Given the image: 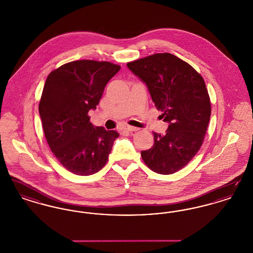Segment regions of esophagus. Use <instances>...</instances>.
I'll list each match as a JSON object with an SVG mask.
<instances>
[{
    "label": "esophagus",
    "mask_w": 253,
    "mask_h": 253,
    "mask_svg": "<svg viewBox=\"0 0 253 253\" xmlns=\"http://www.w3.org/2000/svg\"><path fill=\"white\" fill-rule=\"evenodd\" d=\"M123 130L126 131V132H135V131H137L138 129L135 128V127H132V126H125V127L123 128Z\"/></svg>",
    "instance_id": "obj_1"
}]
</instances>
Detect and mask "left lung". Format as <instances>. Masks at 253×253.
Wrapping results in <instances>:
<instances>
[{
	"mask_svg": "<svg viewBox=\"0 0 253 253\" xmlns=\"http://www.w3.org/2000/svg\"><path fill=\"white\" fill-rule=\"evenodd\" d=\"M146 84L160 116L169 123L163 135L153 132L155 143L141 151L145 164L160 174L185 167L203 144L211 118V100L202 76L186 61L158 53L127 63Z\"/></svg>",
	"mask_w": 253,
	"mask_h": 253,
	"instance_id": "8db88e82",
	"label": "left lung"
}]
</instances>
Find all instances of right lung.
Listing matches in <instances>:
<instances>
[{
    "instance_id": "1",
    "label": "right lung",
    "mask_w": 253,
    "mask_h": 253,
    "mask_svg": "<svg viewBox=\"0 0 253 253\" xmlns=\"http://www.w3.org/2000/svg\"><path fill=\"white\" fill-rule=\"evenodd\" d=\"M120 69L109 61L75 60L46 79L39 104L44 135L60 164L75 174L90 175L103 168L120 135L95 127L88 116Z\"/></svg>"
}]
</instances>
